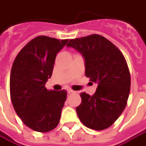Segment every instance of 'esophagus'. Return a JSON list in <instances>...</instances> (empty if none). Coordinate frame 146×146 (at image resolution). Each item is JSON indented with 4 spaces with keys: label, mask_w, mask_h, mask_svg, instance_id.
Segmentation results:
<instances>
[{
    "label": "esophagus",
    "mask_w": 146,
    "mask_h": 146,
    "mask_svg": "<svg viewBox=\"0 0 146 146\" xmlns=\"http://www.w3.org/2000/svg\"><path fill=\"white\" fill-rule=\"evenodd\" d=\"M68 93L70 94V93H74L75 92H74L73 90H72V89H68Z\"/></svg>",
    "instance_id": "esophagus-1"
}]
</instances>
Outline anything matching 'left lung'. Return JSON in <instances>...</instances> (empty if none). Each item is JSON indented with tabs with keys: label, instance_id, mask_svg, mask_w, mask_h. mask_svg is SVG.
<instances>
[{
	"label": "left lung",
	"instance_id": "8db88e82",
	"mask_svg": "<svg viewBox=\"0 0 146 146\" xmlns=\"http://www.w3.org/2000/svg\"><path fill=\"white\" fill-rule=\"evenodd\" d=\"M85 58V75L98 83L93 96L80 93L76 107L78 118L87 127L102 131L110 127L126 106L131 90V74L124 55L110 40L99 35L70 39L67 44Z\"/></svg>",
	"mask_w": 146,
	"mask_h": 146
}]
</instances>
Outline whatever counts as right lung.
<instances>
[{
    "label": "right lung",
    "mask_w": 146,
    "mask_h": 146,
    "mask_svg": "<svg viewBox=\"0 0 146 146\" xmlns=\"http://www.w3.org/2000/svg\"><path fill=\"white\" fill-rule=\"evenodd\" d=\"M68 39L39 35L31 39L16 55L10 77L14 109L30 129L44 133L58 125L67 92L48 90L55 58Z\"/></svg>",
    "instance_id": "add662e5"
}]
</instances>
